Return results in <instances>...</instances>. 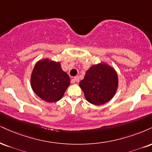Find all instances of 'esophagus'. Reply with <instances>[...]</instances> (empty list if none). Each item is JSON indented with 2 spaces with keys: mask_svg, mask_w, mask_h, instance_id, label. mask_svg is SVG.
<instances>
[{
  "mask_svg": "<svg viewBox=\"0 0 152 152\" xmlns=\"http://www.w3.org/2000/svg\"><path fill=\"white\" fill-rule=\"evenodd\" d=\"M73 80H74V82H77V83H78V82H79V77H78V76H75V77L74 78V79H73Z\"/></svg>",
  "mask_w": 152,
  "mask_h": 152,
  "instance_id": "34e87169",
  "label": "esophagus"
}]
</instances>
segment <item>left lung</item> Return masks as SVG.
<instances>
[{
  "mask_svg": "<svg viewBox=\"0 0 152 152\" xmlns=\"http://www.w3.org/2000/svg\"><path fill=\"white\" fill-rule=\"evenodd\" d=\"M79 86L89 103L95 105H103L115 94L118 76L114 68L101 62L89 68Z\"/></svg>",
  "mask_w": 152,
  "mask_h": 152,
  "instance_id": "1",
  "label": "left lung"
}]
</instances>
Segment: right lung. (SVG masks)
Returning a JSON list of instances; mask_svg holds the SVG:
<instances>
[{"label":"right lung","instance_id":"right-lung-1","mask_svg":"<svg viewBox=\"0 0 152 152\" xmlns=\"http://www.w3.org/2000/svg\"><path fill=\"white\" fill-rule=\"evenodd\" d=\"M31 87L37 96L48 103L61 100L70 85V78L60 62L43 58L36 63L30 78Z\"/></svg>","mask_w":152,"mask_h":152}]
</instances>
